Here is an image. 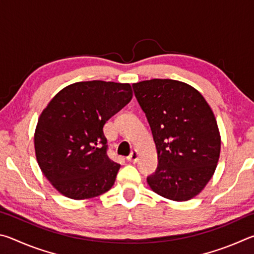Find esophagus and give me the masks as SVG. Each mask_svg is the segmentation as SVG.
<instances>
[{
    "mask_svg": "<svg viewBox=\"0 0 254 254\" xmlns=\"http://www.w3.org/2000/svg\"><path fill=\"white\" fill-rule=\"evenodd\" d=\"M137 159H139V151L137 150H133V151L130 153V156L127 157V160L130 162H136Z\"/></svg>",
    "mask_w": 254,
    "mask_h": 254,
    "instance_id": "esophagus-1",
    "label": "esophagus"
}]
</instances>
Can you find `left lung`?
<instances>
[{
    "label": "left lung",
    "mask_w": 254,
    "mask_h": 254,
    "mask_svg": "<svg viewBox=\"0 0 254 254\" xmlns=\"http://www.w3.org/2000/svg\"><path fill=\"white\" fill-rule=\"evenodd\" d=\"M132 86L158 154V168L148 185L167 199L194 198L213 177L220 159L221 134L212 109L184 81L154 78Z\"/></svg>",
    "instance_id": "left-lung-1"
}]
</instances>
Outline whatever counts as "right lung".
<instances>
[{"instance_id": "1", "label": "right lung", "mask_w": 254, "mask_h": 254, "mask_svg": "<svg viewBox=\"0 0 254 254\" xmlns=\"http://www.w3.org/2000/svg\"><path fill=\"white\" fill-rule=\"evenodd\" d=\"M132 96L128 83L78 81L56 94L41 112L34 152L42 174L60 194L88 199L113 186L121 166L107 157L103 127Z\"/></svg>"}]
</instances>
